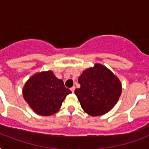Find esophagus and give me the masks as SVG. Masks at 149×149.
Wrapping results in <instances>:
<instances>
[{
  "label": "esophagus",
  "mask_w": 149,
  "mask_h": 149,
  "mask_svg": "<svg viewBox=\"0 0 149 149\" xmlns=\"http://www.w3.org/2000/svg\"><path fill=\"white\" fill-rule=\"evenodd\" d=\"M70 90H71V91H72V93H74V91H75V86H72V87H71V88H70Z\"/></svg>",
  "instance_id": "1"
}]
</instances>
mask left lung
Here are the masks:
<instances>
[{
	"mask_svg": "<svg viewBox=\"0 0 149 149\" xmlns=\"http://www.w3.org/2000/svg\"><path fill=\"white\" fill-rule=\"evenodd\" d=\"M75 90L81 107L91 116L107 113L117 104L121 94V84L111 70L101 64L86 69L78 79Z\"/></svg>",
	"mask_w": 149,
	"mask_h": 149,
	"instance_id": "obj_1",
	"label": "left lung"
}]
</instances>
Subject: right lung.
<instances>
[{
  "instance_id": "right-lung-1",
  "label": "right lung",
  "mask_w": 149,
  "mask_h": 149,
  "mask_svg": "<svg viewBox=\"0 0 149 149\" xmlns=\"http://www.w3.org/2000/svg\"><path fill=\"white\" fill-rule=\"evenodd\" d=\"M70 90L65 87L62 79L52 71L38 72L24 84L23 96L25 101L36 113L50 116L60 109Z\"/></svg>"
}]
</instances>
